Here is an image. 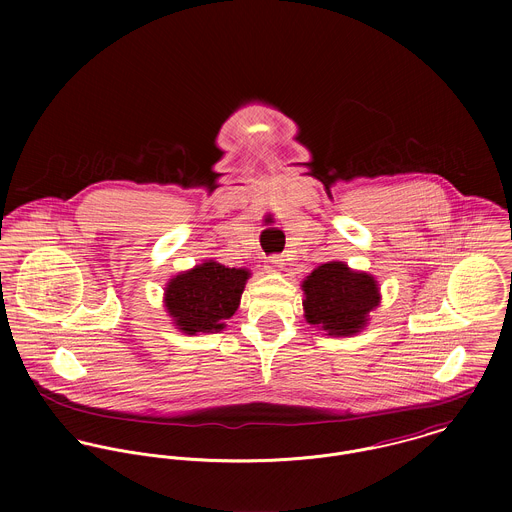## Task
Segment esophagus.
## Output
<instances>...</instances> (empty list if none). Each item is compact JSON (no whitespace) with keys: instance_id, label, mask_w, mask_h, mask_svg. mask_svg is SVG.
<instances>
[{"instance_id":"esophagus-1","label":"esophagus","mask_w":512,"mask_h":512,"mask_svg":"<svg viewBox=\"0 0 512 512\" xmlns=\"http://www.w3.org/2000/svg\"><path fill=\"white\" fill-rule=\"evenodd\" d=\"M268 264H270V268L276 272V270H280L282 268V264H284V260H282V256H270V260H268Z\"/></svg>"}]
</instances>
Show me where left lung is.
<instances>
[{
    "mask_svg": "<svg viewBox=\"0 0 512 512\" xmlns=\"http://www.w3.org/2000/svg\"><path fill=\"white\" fill-rule=\"evenodd\" d=\"M303 317L331 337H353L380 305V288L372 274L349 268L345 262L317 266L303 282Z\"/></svg>",
    "mask_w": 512,
    "mask_h": 512,
    "instance_id": "obj_1",
    "label": "left lung"
}]
</instances>
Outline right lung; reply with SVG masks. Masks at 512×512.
I'll return each mask as SVG.
<instances>
[{"instance_id": "obj_1", "label": "right lung", "mask_w": 512, "mask_h": 512, "mask_svg": "<svg viewBox=\"0 0 512 512\" xmlns=\"http://www.w3.org/2000/svg\"><path fill=\"white\" fill-rule=\"evenodd\" d=\"M248 268H228L205 260L173 276L163 290V305L175 329L185 335L219 333L226 327L250 280Z\"/></svg>"}]
</instances>
